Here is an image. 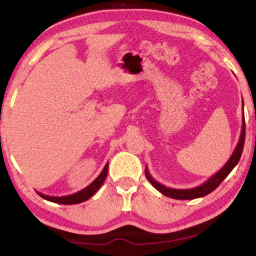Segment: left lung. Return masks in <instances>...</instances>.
<instances>
[{
	"mask_svg": "<svg viewBox=\"0 0 256 256\" xmlns=\"http://www.w3.org/2000/svg\"><path fill=\"white\" fill-rule=\"evenodd\" d=\"M244 138H246V122H244V116H243L242 131H240L238 143H237L236 148H234V150L232 152L230 158H228V162H226L225 165L216 173V174H213L207 182H204V183L200 185V186L192 188V189H173V188L165 186V185L160 184L158 182H156L152 177L150 173L148 171V168H146V166L144 171L146 177L149 182H150L152 185L155 188V189H158V192L164 194V195L167 196V198H176V200H194V198H204V196L212 192L213 190H216V188L219 186V184L222 183L226 177H228V173L234 168V166L238 164L240 155H242V152H243V146H244Z\"/></svg>",
	"mask_w": 256,
	"mask_h": 256,
	"instance_id": "8db88e82",
	"label": "left lung"
}]
</instances>
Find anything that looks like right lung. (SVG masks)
I'll return each mask as SVG.
<instances>
[{
	"label": "right lung",
	"mask_w": 256,
	"mask_h": 256,
	"mask_svg": "<svg viewBox=\"0 0 256 256\" xmlns=\"http://www.w3.org/2000/svg\"><path fill=\"white\" fill-rule=\"evenodd\" d=\"M107 173H108V164H106V166L104 167V170H102V172L100 173L98 177L96 178L92 183H91L90 185H88L85 189L80 190V192H78L76 194H72V195L61 196V198H58V196H48V195H44V194H40V192H38V195H40V198H43L44 200H46V201L55 202V204H80V202H84V201H86V200H89L91 196H92L94 194H95L100 189V188H101V185L104 184L106 177H107Z\"/></svg>",
	"instance_id": "1"
}]
</instances>
